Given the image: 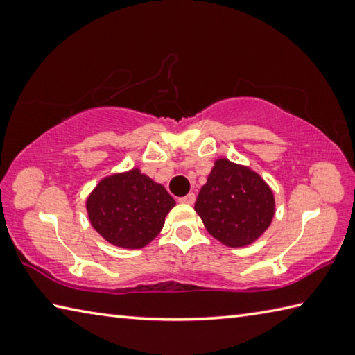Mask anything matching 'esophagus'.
I'll return each mask as SVG.
<instances>
[{"mask_svg":"<svg viewBox=\"0 0 355 355\" xmlns=\"http://www.w3.org/2000/svg\"><path fill=\"white\" fill-rule=\"evenodd\" d=\"M178 202L180 203H186V205H192V203L196 202V196L192 194V192H189V194H186L184 197H180Z\"/></svg>","mask_w":355,"mask_h":355,"instance_id":"34e87169","label":"esophagus"}]
</instances>
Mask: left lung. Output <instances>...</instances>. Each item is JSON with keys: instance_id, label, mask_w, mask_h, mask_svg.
Listing matches in <instances>:
<instances>
[{"instance_id": "8db88e82", "label": "left lung", "mask_w": 355, "mask_h": 355, "mask_svg": "<svg viewBox=\"0 0 355 355\" xmlns=\"http://www.w3.org/2000/svg\"><path fill=\"white\" fill-rule=\"evenodd\" d=\"M194 209L216 239L230 248H243L271 225L274 196L258 173L218 159Z\"/></svg>"}]
</instances>
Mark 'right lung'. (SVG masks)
I'll list each match as a JSON object with an SVG mask.
<instances>
[{"label": "right lung", "instance_id": "1", "mask_svg": "<svg viewBox=\"0 0 355 355\" xmlns=\"http://www.w3.org/2000/svg\"><path fill=\"white\" fill-rule=\"evenodd\" d=\"M175 200L147 175L133 169L101 180L87 199L92 227L106 241L139 249L158 235Z\"/></svg>", "mask_w": 355, "mask_h": 355}]
</instances>
